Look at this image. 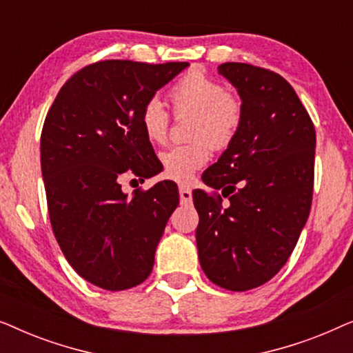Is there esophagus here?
<instances>
[{"instance_id": "obj_1", "label": "esophagus", "mask_w": 353, "mask_h": 353, "mask_svg": "<svg viewBox=\"0 0 353 353\" xmlns=\"http://www.w3.org/2000/svg\"><path fill=\"white\" fill-rule=\"evenodd\" d=\"M180 199L181 204H191L192 202V192L188 186H180Z\"/></svg>"}]
</instances>
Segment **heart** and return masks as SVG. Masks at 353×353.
<instances>
[{"instance_id": "obj_1", "label": "heart", "mask_w": 353, "mask_h": 353, "mask_svg": "<svg viewBox=\"0 0 353 353\" xmlns=\"http://www.w3.org/2000/svg\"><path fill=\"white\" fill-rule=\"evenodd\" d=\"M168 99L175 112H191L192 143L176 144L161 154L163 170L173 180L188 181L196 170L209 162L212 149L225 148L236 137L243 120V105L231 93H226L220 81L192 70L183 75L168 91ZM139 123L149 141L161 144L168 134V117L161 101L152 98L143 105Z\"/></svg>"}]
</instances>
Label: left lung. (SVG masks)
<instances>
[{"label": "left lung", "mask_w": 353, "mask_h": 353, "mask_svg": "<svg viewBox=\"0 0 353 353\" xmlns=\"http://www.w3.org/2000/svg\"><path fill=\"white\" fill-rule=\"evenodd\" d=\"M243 105L236 137L192 191L197 254L205 276L228 291L270 281L296 248L310 214L315 127L281 75L243 62L219 65ZM229 204L221 207V197Z\"/></svg>", "instance_id": "obj_1"}]
</instances>
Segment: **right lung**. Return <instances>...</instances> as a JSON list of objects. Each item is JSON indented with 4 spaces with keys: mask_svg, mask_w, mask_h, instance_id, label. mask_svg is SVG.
Masks as SVG:
<instances>
[{
    "mask_svg": "<svg viewBox=\"0 0 353 353\" xmlns=\"http://www.w3.org/2000/svg\"><path fill=\"white\" fill-rule=\"evenodd\" d=\"M188 62L103 61L65 81L41 132V175L57 244L70 267L105 291L141 284L178 188L159 181L148 191H122L123 173L161 172L139 114Z\"/></svg>",
    "mask_w": 353,
    "mask_h": 353,
    "instance_id": "add662e5",
    "label": "right lung"
}]
</instances>
